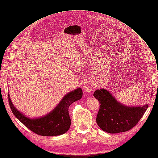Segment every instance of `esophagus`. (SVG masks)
Wrapping results in <instances>:
<instances>
[{
	"label": "esophagus",
	"mask_w": 158,
	"mask_h": 158,
	"mask_svg": "<svg viewBox=\"0 0 158 158\" xmlns=\"http://www.w3.org/2000/svg\"><path fill=\"white\" fill-rule=\"evenodd\" d=\"M84 89L86 92H90L92 90V84L90 81H86L84 83Z\"/></svg>",
	"instance_id": "34e87169"
}]
</instances>
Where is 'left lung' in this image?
Listing matches in <instances>:
<instances>
[{
  "instance_id": "obj_1",
  "label": "left lung",
  "mask_w": 158,
  "mask_h": 158,
  "mask_svg": "<svg viewBox=\"0 0 158 158\" xmlns=\"http://www.w3.org/2000/svg\"><path fill=\"white\" fill-rule=\"evenodd\" d=\"M94 96L100 104L96 122L103 131L110 134L124 132L132 128L148 107V105L125 106L116 100L110 92L102 88L96 90Z\"/></svg>"
}]
</instances>
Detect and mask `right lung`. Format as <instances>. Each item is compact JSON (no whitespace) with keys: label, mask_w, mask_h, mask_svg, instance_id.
<instances>
[{"label":"right lung","mask_w":158,"mask_h":158,"mask_svg":"<svg viewBox=\"0 0 158 158\" xmlns=\"http://www.w3.org/2000/svg\"><path fill=\"white\" fill-rule=\"evenodd\" d=\"M10 95V94H8ZM81 88L68 93L52 111L41 118L31 119L19 112L13 105L10 95L8 101L10 108L15 117L34 133L43 136H56L66 133L70 128L71 119L68 108L73 102L81 99Z\"/></svg>","instance_id":"right-lung-1"}]
</instances>
